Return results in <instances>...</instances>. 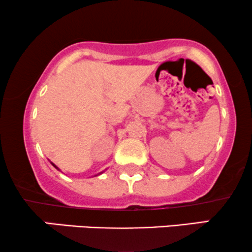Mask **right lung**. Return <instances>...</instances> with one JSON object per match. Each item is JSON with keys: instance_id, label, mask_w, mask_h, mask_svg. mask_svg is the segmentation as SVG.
<instances>
[{"instance_id": "right-lung-1", "label": "right lung", "mask_w": 252, "mask_h": 252, "mask_svg": "<svg viewBox=\"0 0 252 252\" xmlns=\"http://www.w3.org/2000/svg\"><path fill=\"white\" fill-rule=\"evenodd\" d=\"M51 164H52V166H54V167H55V168H57L58 170H60V168H58V167H57V166H56V164H54V163H52V162H51Z\"/></svg>"}]
</instances>
